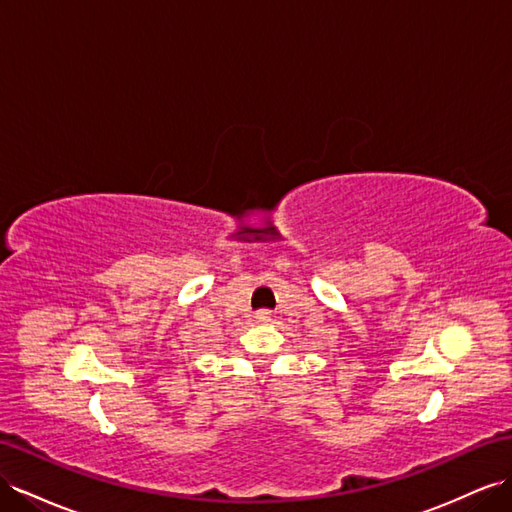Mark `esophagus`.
Instances as JSON below:
<instances>
[{"label":"esophagus","instance_id":"obj_1","mask_svg":"<svg viewBox=\"0 0 512 512\" xmlns=\"http://www.w3.org/2000/svg\"><path fill=\"white\" fill-rule=\"evenodd\" d=\"M254 321H256V323H269V321H271V316H269V312L260 310V312H256V314H254Z\"/></svg>","mask_w":512,"mask_h":512}]
</instances>
